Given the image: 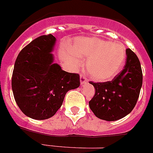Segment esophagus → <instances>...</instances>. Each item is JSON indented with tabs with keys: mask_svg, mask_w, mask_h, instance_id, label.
I'll list each match as a JSON object with an SVG mask.
<instances>
[{
	"mask_svg": "<svg viewBox=\"0 0 153 153\" xmlns=\"http://www.w3.org/2000/svg\"><path fill=\"white\" fill-rule=\"evenodd\" d=\"M86 82H87V79H86V76H85L83 74H81V75H80V83H81V85L84 84V83H86Z\"/></svg>",
	"mask_w": 153,
	"mask_h": 153,
	"instance_id": "obj_1",
	"label": "esophagus"
}]
</instances>
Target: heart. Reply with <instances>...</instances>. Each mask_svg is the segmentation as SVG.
<instances>
[{"mask_svg":"<svg viewBox=\"0 0 153 153\" xmlns=\"http://www.w3.org/2000/svg\"><path fill=\"white\" fill-rule=\"evenodd\" d=\"M70 60L76 67L86 63V72L96 81H106L117 75L126 58L125 47L120 44L94 37H78L71 48Z\"/></svg>","mask_w":153,"mask_h":153,"instance_id":"1","label":"heart"}]
</instances>
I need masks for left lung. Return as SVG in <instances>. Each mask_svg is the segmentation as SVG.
<instances>
[{"instance_id":"left-lung-1","label":"left lung","mask_w":153,"mask_h":153,"mask_svg":"<svg viewBox=\"0 0 153 153\" xmlns=\"http://www.w3.org/2000/svg\"><path fill=\"white\" fill-rule=\"evenodd\" d=\"M123 70L113 80L90 83L95 94L89 102L96 117L106 121H116L131 113L136 106L143 84V72L139 58L129 48L126 50Z\"/></svg>"}]
</instances>
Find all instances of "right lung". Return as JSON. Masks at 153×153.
<instances>
[{"instance_id": "add662e5", "label": "right lung", "mask_w": 153, "mask_h": 153, "mask_svg": "<svg viewBox=\"0 0 153 153\" xmlns=\"http://www.w3.org/2000/svg\"><path fill=\"white\" fill-rule=\"evenodd\" d=\"M52 34L42 35L24 47L16 59L12 90L17 106L33 120L52 117L63 104L66 93L79 87L78 74L66 72L53 63Z\"/></svg>"}]
</instances>
